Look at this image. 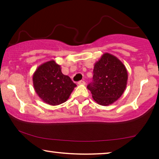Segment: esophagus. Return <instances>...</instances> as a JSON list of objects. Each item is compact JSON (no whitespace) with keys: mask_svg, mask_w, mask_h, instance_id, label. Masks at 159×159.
<instances>
[{"mask_svg":"<svg viewBox=\"0 0 159 159\" xmlns=\"http://www.w3.org/2000/svg\"><path fill=\"white\" fill-rule=\"evenodd\" d=\"M78 84H85V82L84 80H80V81L78 82Z\"/></svg>","mask_w":159,"mask_h":159,"instance_id":"esophagus-1","label":"esophagus"}]
</instances>
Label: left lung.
<instances>
[{
  "label": "left lung",
  "instance_id": "obj_1",
  "mask_svg": "<svg viewBox=\"0 0 159 159\" xmlns=\"http://www.w3.org/2000/svg\"><path fill=\"white\" fill-rule=\"evenodd\" d=\"M128 79L127 69L116 56L104 53L93 69V82L87 86L93 98L102 106H108L123 94Z\"/></svg>",
  "mask_w": 159,
  "mask_h": 159
}]
</instances>
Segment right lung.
I'll list each match as a JSON object with an SVG mask.
<instances>
[{
	"label": "right lung",
	"instance_id": "add662e5",
	"mask_svg": "<svg viewBox=\"0 0 159 159\" xmlns=\"http://www.w3.org/2000/svg\"><path fill=\"white\" fill-rule=\"evenodd\" d=\"M34 88L45 103L56 106L66 102L77 84L63 75L60 65L53 60L40 65L34 71Z\"/></svg>",
	"mask_w": 159,
	"mask_h": 159
}]
</instances>
